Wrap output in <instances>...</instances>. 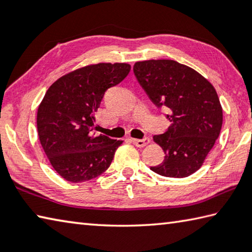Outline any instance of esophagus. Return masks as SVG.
<instances>
[{"mask_svg": "<svg viewBox=\"0 0 252 252\" xmlns=\"http://www.w3.org/2000/svg\"><path fill=\"white\" fill-rule=\"evenodd\" d=\"M132 142H133L134 146L142 148L150 142V139L149 138H143V139H132Z\"/></svg>", "mask_w": 252, "mask_h": 252, "instance_id": "esophagus-1", "label": "esophagus"}]
</instances>
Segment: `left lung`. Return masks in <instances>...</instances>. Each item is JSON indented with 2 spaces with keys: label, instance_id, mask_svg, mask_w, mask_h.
Returning a JSON list of instances; mask_svg holds the SVG:
<instances>
[{
  "label": "left lung",
  "instance_id": "8db88e82",
  "mask_svg": "<svg viewBox=\"0 0 252 252\" xmlns=\"http://www.w3.org/2000/svg\"><path fill=\"white\" fill-rule=\"evenodd\" d=\"M136 80L171 126L153 140L164 160L150 169L160 176L185 178L201 167L222 126V108L212 84L173 60H149L133 66Z\"/></svg>",
  "mask_w": 252,
  "mask_h": 252
}]
</instances>
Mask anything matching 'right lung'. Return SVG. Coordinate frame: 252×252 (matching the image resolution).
Returning <instances> with one entry per match:
<instances>
[{"label": "right lung", "mask_w": 252, "mask_h": 252, "mask_svg": "<svg viewBox=\"0 0 252 252\" xmlns=\"http://www.w3.org/2000/svg\"><path fill=\"white\" fill-rule=\"evenodd\" d=\"M126 63H99L55 81L37 109V133L50 163L66 181L94 179L110 167L123 141L95 134L94 113L108 89L126 79Z\"/></svg>", "instance_id": "obj_1"}]
</instances>
